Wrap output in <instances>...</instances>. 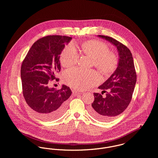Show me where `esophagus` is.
<instances>
[{
  "label": "esophagus",
  "instance_id": "34e87169",
  "mask_svg": "<svg viewBox=\"0 0 158 158\" xmlns=\"http://www.w3.org/2000/svg\"><path fill=\"white\" fill-rule=\"evenodd\" d=\"M75 93L77 94H83L84 92L83 91H75Z\"/></svg>",
  "mask_w": 158,
  "mask_h": 158
}]
</instances>
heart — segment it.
Returning a JSON list of instances; mask_svg holds the SVG:
<instances>
[{
  "mask_svg": "<svg viewBox=\"0 0 158 158\" xmlns=\"http://www.w3.org/2000/svg\"><path fill=\"white\" fill-rule=\"evenodd\" d=\"M81 49L85 55L92 58V64L103 74L110 75L117 68L118 58L114 53L110 52L108 45L105 43L98 40H89L82 44ZM78 59L79 54L75 45L69 43L62 50L60 60L63 67L70 68L77 63ZM63 81L73 89L85 90L97 85L100 77L94 70L73 68L64 72Z\"/></svg>",
  "mask_w": 158,
  "mask_h": 158,
  "instance_id": "b5f03b06",
  "label": "heart"
}]
</instances>
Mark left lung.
<instances>
[{
  "instance_id": "8db88e82",
  "label": "left lung",
  "mask_w": 158,
  "mask_h": 158,
  "mask_svg": "<svg viewBox=\"0 0 158 158\" xmlns=\"http://www.w3.org/2000/svg\"><path fill=\"white\" fill-rule=\"evenodd\" d=\"M115 45L118 50V66L111 76L99 89L108 92L106 97L94 93V101L89 110L90 114L98 120L109 121L123 113L129 105L135 89L137 75L132 54L130 49L111 37L98 35Z\"/></svg>"
}]
</instances>
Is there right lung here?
I'll list each match as a JSON object with an SVG mask.
<instances>
[{"mask_svg": "<svg viewBox=\"0 0 158 158\" xmlns=\"http://www.w3.org/2000/svg\"><path fill=\"white\" fill-rule=\"evenodd\" d=\"M72 38L49 35L37 40L23 60L21 76L23 93L27 105L40 118L52 120L65 112L70 88H50V83L58 78L55 75L61 70L60 55Z\"/></svg>", "mask_w": 158, "mask_h": 158, "instance_id": "add662e5", "label": "right lung"}]
</instances>
